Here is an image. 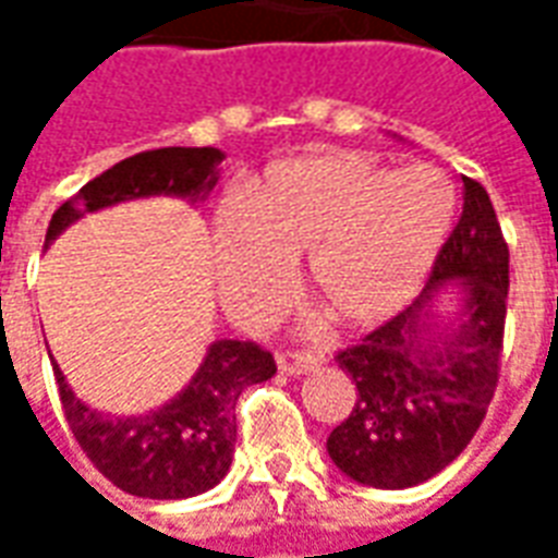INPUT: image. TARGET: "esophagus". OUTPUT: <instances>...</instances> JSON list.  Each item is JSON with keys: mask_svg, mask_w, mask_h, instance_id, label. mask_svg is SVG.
<instances>
[{"mask_svg": "<svg viewBox=\"0 0 558 558\" xmlns=\"http://www.w3.org/2000/svg\"><path fill=\"white\" fill-rule=\"evenodd\" d=\"M323 362L314 352H278V371L287 376H304Z\"/></svg>", "mask_w": 558, "mask_h": 558, "instance_id": "esophagus-1", "label": "esophagus"}]
</instances>
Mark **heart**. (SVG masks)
<instances>
[{"instance_id":"heart-1","label":"heart","mask_w":558,"mask_h":558,"mask_svg":"<svg viewBox=\"0 0 558 558\" xmlns=\"http://www.w3.org/2000/svg\"><path fill=\"white\" fill-rule=\"evenodd\" d=\"M454 208V187L433 167L391 172L352 151L283 160L247 206L218 215L220 290L256 311L287 287L290 259L307 254V292L335 326H383L427 280Z\"/></svg>"}]
</instances>
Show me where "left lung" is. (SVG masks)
Segmentation results:
<instances>
[{
    "label": "left lung",
    "mask_w": 558,
    "mask_h": 558,
    "mask_svg": "<svg viewBox=\"0 0 558 558\" xmlns=\"http://www.w3.org/2000/svg\"><path fill=\"white\" fill-rule=\"evenodd\" d=\"M508 244L487 191L463 179V215L418 299L335 355L355 407L328 436L347 478L403 490L460 457L499 383Z\"/></svg>",
    "instance_id": "left-lung-1"
}]
</instances>
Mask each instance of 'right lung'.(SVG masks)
<instances>
[{
	"instance_id": "1",
	"label": "right lung",
	"mask_w": 558,
	"mask_h": 558,
	"mask_svg": "<svg viewBox=\"0 0 558 558\" xmlns=\"http://www.w3.org/2000/svg\"><path fill=\"white\" fill-rule=\"evenodd\" d=\"M223 158L211 146H170L119 160L56 208L44 247L83 215L131 199L179 196L196 206L215 191ZM275 371L271 352L251 340H211L203 364L175 398L140 415H116L83 403L53 362L62 410L80 448L104 478L143 499H187L220 484L235 451L239 395L271 379Z\"/></svg>"
}]
</instances>
